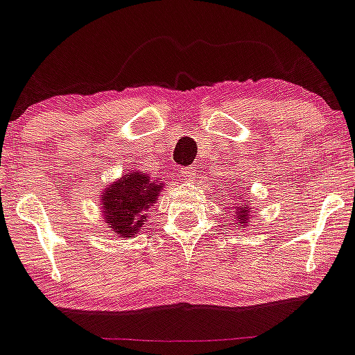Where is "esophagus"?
Segmentation results:
<instances>
[{"instance_id": "34e87169", "label": "esophagus", "mask_w": 355, "mask_h": 355, "mask_svg": "<svg viewBox=\"0 0 355 355\" xmlns=\"http://www.w3.org/2000/svg\"><path fill=\"white\" fill-rule=\"evenodd\" d=\"M181 178H184V180H193L195 178V168L193 167H187V168H183V171H181Z\"/></svg>"}]
</instances>
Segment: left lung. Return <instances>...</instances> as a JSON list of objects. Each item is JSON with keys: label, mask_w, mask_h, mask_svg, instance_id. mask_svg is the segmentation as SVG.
Here are the masks:
<instances>
[{"label": "left lung", "mask_w": 355, "mask_h": 355, "mask_svg": "<svg viewBox=\"0 0 355 355\" xmlns=\"http://www.w3.org/2000/svg\"><path fill=\"white\" fill-rule=\"evenodd\" d=\"M249 212H251L249 205H239L237 211H234L235 225H237V223H241L242 226L249 225Z\"/></svg>", "instance_id": "1"}]
</instances>
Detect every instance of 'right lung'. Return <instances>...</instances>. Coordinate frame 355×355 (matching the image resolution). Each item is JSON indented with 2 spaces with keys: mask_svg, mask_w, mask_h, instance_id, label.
<instances>
[{
  "mask_svg": "<svg viewBox=\"0 0 355 355\" xmlns=\"http://www.w3.org/2000/svg\"><path fill=\"white\" fill-rule=\"evenodd\" d=\"M164 183L148 178L146 172H130L107 184L101 193V209L110 232L118 237H132L141 230L146 211L157 202Z\"/></svg>",
  "mask_w": 355,
  "mask_h": 355,
  "instance_id": "obj_1",
  "label": "right lung"
}]
</instances>
